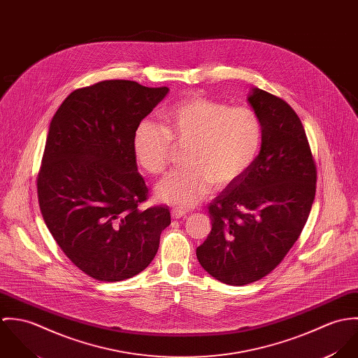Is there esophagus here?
<instances>
[{"label": "esophagus", "mask_w": 358, "mask_h": 358, "mask_svg": "<svg viewBox=\"0 0 358 358\" xmlns=\"http://www.w3.org/2000/svg\"><path fill=\"white\" fill-rule=\"evenodd\" d=\"M171 215H172L173 219H180V217H183V216L187 215V210H186V209H182V208H173L172 212H171Z\"/></svg>", "instance_id": "1"}]
</instances>
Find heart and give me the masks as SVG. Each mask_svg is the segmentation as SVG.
<instances>
[{
  "instance_id": "b5f03b06",
  "label": "heart",
  "mask_w": 358,
  "mask_h": 358,
  "mask_svg": "<svg viewBox=\"0 0 358 358\" xmlns=\"http://www.w3.org/2000/svg\"><path fill=\"white\" fill-rule=\"evenodd\" d=\"M263 127L250 107L194 95L162 111V125L143 120L135 129L132 149L150 175L162 173L172 145L186 148L180 169L155 187V199L173 206H192L205 197L212 183L229 186L243 178L260 150Z\"/></svg>"
}]
</instances>
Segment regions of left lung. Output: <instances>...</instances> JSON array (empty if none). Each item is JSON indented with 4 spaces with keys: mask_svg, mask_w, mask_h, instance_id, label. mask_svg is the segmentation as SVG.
<instances>
[{
    "mask_svg": "<svg viewBox=\"0 0 358 358\" xmlns=\"http://www.w3.org/2000/svg\"><path fill=\"white\" fill-rule=\"evenodd\" d=\"M248 102L263 127L260 152L208 206L212 230L197 248L205 271L229 285L251 284L278 266L299 238L315 196V164L298 114L259 88Z\"/></svg>",
    "mask_w": 358,
    "mask_h": 358,
    "instance_id": "left-lung-1",
    "label": "left lung"
}]
</instances>
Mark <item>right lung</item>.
<instances>
[{
    "instance_id": "add662e5",
    "label": "right lung",
    "mask_w": 358,
    "mask_h": 358,
    "mask_svg": "<svg viewBox=\"0 0 358 358\" xmlns=\"http://www.w3.org/2000/svg\"><path fill=\"white\" fill-rule=\"evenodd\" d=\"M169 90L108 80L71 92L50 124L37 176L52 237L80 270L115 282L143 271L169 226L166 206L145 210L148 186L132 139Z\"/></svg>"
}]
</instances>
